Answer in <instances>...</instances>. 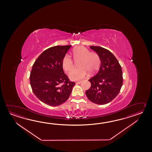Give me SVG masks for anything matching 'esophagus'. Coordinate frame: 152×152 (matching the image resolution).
<instances>
[{"instance_id": "obj_1", "label": "esophagus", "mask_w": 152, "mask_h": 152, "mask_svg": "<svg viewBox=\"0 0 152 152\" xmlns=\"http://www.w3.org/2000/svg\"><path fill=\"white\" fill-rule=\"evenodd\" d=\"M82 82L81 81H77V83H76V84H80Z\"/></svg>"}]
</instances>
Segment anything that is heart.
I'll use <instances>...</instances> for the list:
<instances>
[{"label": "heart", "mask_w": 152, "mask_h": 152, "mask_svg": "<svg viewBox=\"0 0 152 152\" xmlns=\"http://www.w3.org/2000/svg\"><path fill=\"white\" fill-rule=\"evenodd\" d=\"M75 60L80 59L78 62L79 67L72 69L69 73V77L72 80H80L87 75L88 72L94 73L99 68L100 60L97 53L90 52L84 47H79L73 50ZM62 66L66 72H68L73 67V61L68 55H65L62 61Z\"/></svg>", "instance_id": "obj_1"}]
</instances>
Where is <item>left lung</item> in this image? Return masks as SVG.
I'll return each instance as SVG.
<instances>
[{
	"instance_id": "obj_1",
	"label": "left lung",
	"mask_w": 152,
	"mask_h": 152,
	"mask_svg": "<svg viewBox=\"0 0 152 152\" xmlns=\"http://www.w3.org/2000/svg\"><path fill=\"white\" fill-rule=\"evenodd\" d=\"M100 60V68L97 74L88 81L90 88L86 91L88 99L94 103H109L119 94L123 85L121 66L113 54L101 47L90 46Z\"/></svg>"
}]
</instances>
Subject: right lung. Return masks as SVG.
<instances>
[{"label":"right lung","instance_id":"right-lung-1","mask_svg":"<svg viewBox=\"0 0 152 152\" xmlns=\"http://www.w3.org/2000/svg\"><path fill=\"white\" fill-rule=\"evenodd\" d=\"M71 45H58L46 49L32 66L30 83L34 94L43 103L52 107L67 100L75 83L69 81L62 61Z\"/></svg>","mask_w":152,"mask_h":152}]
</instances>
